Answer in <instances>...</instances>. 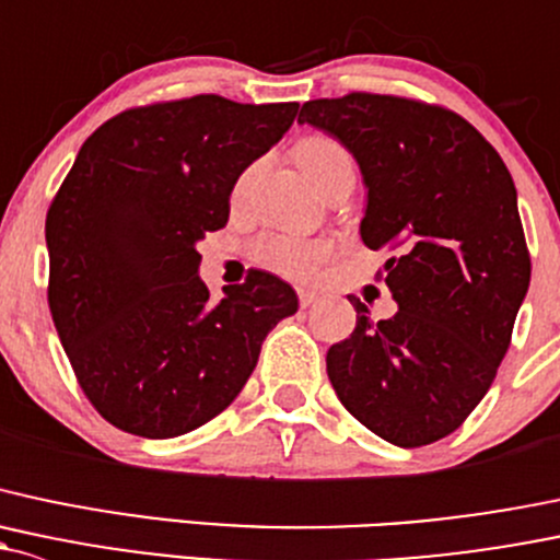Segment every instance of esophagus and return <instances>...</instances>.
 Instances as JSON below:
<instances>
[{
	"instance_id": "esophagus-1",
	"label": "esophagus",
	"mask_w": 560,
	"mask_h": 560,
	"mask_svg": "<svg viewBox=\"0 0 560 560\" xmlns=\"http://www.w3.org/2000/svg\"><path fill=\"white\" fill-rule=\"evenodd\" d=\"M298 300H300V305H303V308H311V305L319 303V295H316L314 290H298Z\"/></svg>"
}]
</instances>
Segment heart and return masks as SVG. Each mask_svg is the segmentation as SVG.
Returning a JSON list of instances; mask_svg holds the SVG:
<instances>
[{
	"label": "heart",
	"instance_id": "heart-1",
	"mask_svg": "<svg viewBox=\"0 0 560 560\" xmlns=\"http://www.w3.org/2000/svg\"><path fill=\"white\" fill-rule=\"evenodd\" d=\"M295 161L316 187L325 185L329 176L343 172V168H354L349 150L338 139L325 137V133H311V137L300 139L295 144ZM322 255H325L322 244L290 238V235H270L257 244V260L290 279H308Z\"/></svg>",
	"mask_w": 560,
	"mask_h": 560
}]
</instances>
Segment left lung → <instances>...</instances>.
Listing matches in <instances>:
<instances>
[{
    "label": "left lung",
    "instance_id": "8db88e82",
    "mask_svg": "<svg viewBox=\"0 0 560 560\" xmlns=\"http://www.w3.org/2000/svg\"><path fill=\"white\" fill-rule=\"evenodd\" d=\"M298 122L354 155L368 187L359 235L392 249V319L351 295L357 327L327 351L343 408L399 448L448 438L510 349L532 281L517 192L499 152L456 112L349 93L305 102Z\"/></svg>",
    "mask_w": 560,
    "mask_h": 560
}]
</instances>
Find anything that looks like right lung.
<instances>
[{
  "label": "right lung",
  "instance_id": "1",
  "mask_svg": "<svg viewBox=\"0 0 560 560\" xmlns=\"http://www.w3.org/2000/svg\"><path fill=\"white\" fill-rule=\"evenodd\" d=\"M295 115V102L192 96L120 112L80 147L47 209V303L112 427L150 440L203 427L298 311L295 290L265 270L211 303L196 249L225 228L233 185Z\"/></svg>",
  "mask_w": 560,
  "mask_h": 560
}]
</instances>
